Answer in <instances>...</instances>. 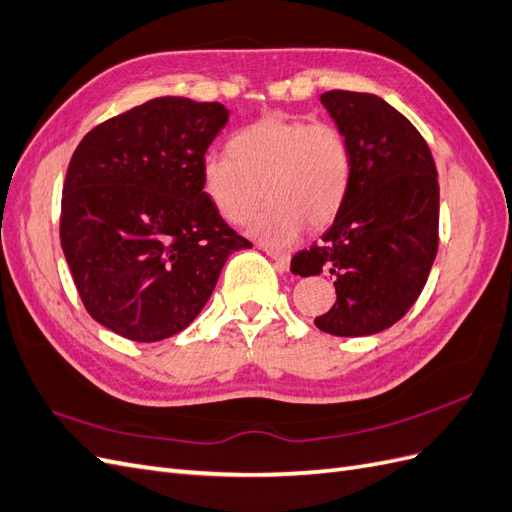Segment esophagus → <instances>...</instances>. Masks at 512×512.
I'll use <instances>...</instances> for the list:
<instances>
[{
  "label": "esophagus",
  "instance_id": "1",
  "mask_svg": "<svg viewBox=\"0 0 512 512\" xmlns=\"http://www.w3.org/2000/svg\"><path fill=\"white\" fill-rule=\"evenodd\" d=\"M264 251H266V255H270L276 261V266H279V270H287L289 268V255L287 253L276 251V248H268V246H264Z\"/></svg>",
  "mask_w": 512,
  "mask_h": 512
}]
</instances>
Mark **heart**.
I'll return each instance as SVG.
<instances>
[{
	"instance_id": "b5f03b06",
	"label": "heart",
	"mask_w": 512,
	"mask_h": 512,
	"mask_svg": "<svg viewBox=\"0 0 512 512\" xmlns=\"http://www.w3.org/2000/svg\"><path fill=\"white\" fill-rule=\"evenodd\" d=\"M352 158L341 130L328 122L266 115L229 139V154L203 160V186L229 221L244 223L274 201L253 231L270 244L298 236L302 221L328 225L347 195Z\"/></svg>"
}]
</instances>
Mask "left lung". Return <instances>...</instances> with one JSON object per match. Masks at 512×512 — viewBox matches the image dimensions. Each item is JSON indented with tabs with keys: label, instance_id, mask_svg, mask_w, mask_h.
<instances>
[{
	"label": "left lung",
	"instance_id": "1",
	"mask_svg": "<svg viewBox=\"0 0 512 512\" xmlns=\"http://www.w3.org/2000/svg\"><path fill=\"white\" fill-rule=\"evenodd\" d=\"M321 102L352 158L347 195L319 244L291 259V272L334 276L337 302L315 326L367 337L412 309L437 253L440 186L416 126L373 94L330 90Z\"/></svg>",
	"mask_w": 512,
	"mask_h": 512
}]
</instances>
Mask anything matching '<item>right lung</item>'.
I'll list each match as a JSON object with an SVG mask.
<instances>
[{
    "instance_id": "obj_1",
    "label": "right lung",
    "mask_w": 512,
    "mask_h": 512,
    "mask_svg": "<svg viewBox=\"0 0 512 512\" xmlns=\"http://www.w3.org/2000/svg\"><path fill=\"white\" fill-rule=\"evenodd\" d=\"M227 120L221 102L160 96L92 128L70 158L62 251L85 311L124 339L184 330L227 257L253 246L203 193V160Z\"/></svg>"
}]
</instances>
